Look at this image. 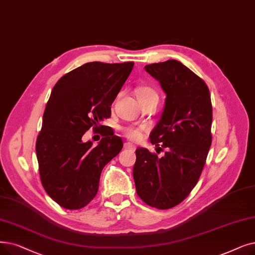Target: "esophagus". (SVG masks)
Instances as JSON below:
<instances>
[{"label": "esophagus", "mask_w": 255, "mask_h": 255, "mask_svg": "<svg viewBox=\"0 0 255 255\" xmlns=\"http://www.w3.org/2000/svg\"><path fill=\"white\" fill-rule=\"evenodd\" d=\"M124 148L125 149H128V150H135V146L134 145H132V143H130V142H125L124 143Z\"/></svg>", "instance_id": "34e87169"}]
</instances>
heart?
I'll return each instance as SVG.
<instances>
[{"label":"heart","mask_w":255,"mask_h":255,"mask_svg":"<svg viewBox=\"0 0 255 255\" xmlns=\"http://www.w3.org/2000/svg\"><path fill=\"white\" fill-rule=\"evenodd\" d=\"M137 95H138L139 99H146L149 97L157 96L156 92H155L153 88H151L149 86H141L140 88H138ZM142 132H143V128H141V127H126L123 129L124 135L128 139L133 140V141H137L141 138Z\"/></svg>","instance_id":"obj_1"}]
</instances>
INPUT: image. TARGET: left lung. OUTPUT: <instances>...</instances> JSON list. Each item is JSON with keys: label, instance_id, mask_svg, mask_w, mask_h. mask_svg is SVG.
I'll return each instance as SVG.
<instances>
[{"label": "left lung", "instance_id": "left-lung-1", "mask_svg": "<svg viewBox=\"0 0 255 255\" xmlns=\"http://www.w3.org/2000/svg\"><path fill=\"white\" fill-rule=\"evenodd\" d=\"M145 70L167 94L162 116L150 134L164 155L136 149L133 178L143 202L169 209L181 203L200 178L213 138L212 100L206 83L178 60L148 64Z\"/></svg>", "mask_w": 255, "mask_h": 255}]
</instances>
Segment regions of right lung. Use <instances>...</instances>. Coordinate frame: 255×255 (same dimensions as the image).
Here are the masks:
<instances>
[{
  "instance_id": "add662e5",
  "label": "right lung",
  "mask_w": 255,
  "mask_h": 255,
  "mask_svg": "<svg viewBox=\"0 0 255 255\" xmlns=\"http://www.w3.org/2000/svg\"><path fill=\"white\" fill-rule=\"evenodd\" d=\"M134 62H87L62 76L53 87L36 139L40 181L47 194L66 209H80L96 197L103 168L120 153L123 141L99 125L112 106ZM101 130L97 147L82 136Z\"/></svg>"
}]
</instances>
